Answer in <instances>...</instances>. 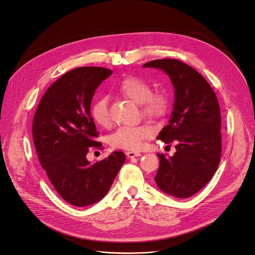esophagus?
I'll return each instance as SVG.
<instances>
[{
    "label": "esophagus",
    "instance_id": "34e87169",
    "mask_svg": "<svg viewBox=\"0 0 255 255\" xmlns=\"http://www.w3.org/2000/svg\"><path fill=\"white\" fill-rule=\"evenodd\" d=\"M126 155L129 158H132V157H135V156H140V153L137 152V151H128V152H126Z\"/></svg>",
    "mask_w": 255,
    "mask_h": 255
}]
</instances>
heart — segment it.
<instances>
[{
	"label": "heart",
	"instance_id": "heart-1",
	"mask_svg": "<svg viewBox=\"0 0 255 255\" xmlns=\"http://www.w3.org/2000/svg\"><path fill=\"white\" fill-rule=\"evenodd\" d=\"M119 90L125 97L139 104L145 116L158 118L163 116L167 109V99L161 92H151L150 85L139 78L128 77L119 85ZM90 113L93 121L101 127L107 128L111 124L106 97H100L93 101ZM154 128L148 124L134 126H124L117 129L109 136L111 147L125 150H137L142 147L145 140L152 137Z\"/></svg>",
	"mask_w": 255,
	"mask_h": 255
}]
</instances>
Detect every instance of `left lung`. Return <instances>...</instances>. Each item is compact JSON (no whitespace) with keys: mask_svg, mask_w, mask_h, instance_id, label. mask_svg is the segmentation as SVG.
<instances>
[{"mask_svg":"<svg viewBox=\"0 0 255 255\" xmlns=\"http://www.w3.org/2000/svg\"><path fill=\"white\" fill-rule=\"evenodd\" d=\"M144 68L164 71L174 88L170 120L157 135L176 151L157 153L154 181L164 193L187 199L200 191L214 175L221 161V109L209 83L191 66L175 59L148 62Z\"/></svg>","mask_w":255,"mask_h":255,"instance_id":"obj_1","label":"left lung"}]
</instances>
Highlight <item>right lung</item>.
I'll return each mask as SVG.
<instances>
[{"instance_id":"obj_1","label":"right lung","mask_w":255,"mask_h":255,"mask_svg":"<svg viewBox=\"0 0 255 255\" xmlns=\"http://www.w3.org/2000/svg\"><path fill=\"white\" fill-rule=\"evenodd\" d=\"M111 73L102 67L66 72L44 93L33 117L32 137L41 166L62 199L77 207L101 201L125 163L121 151L96 163L86 158L88 148L98 145L91 100Z\"/></svg>"}]
</instances>
